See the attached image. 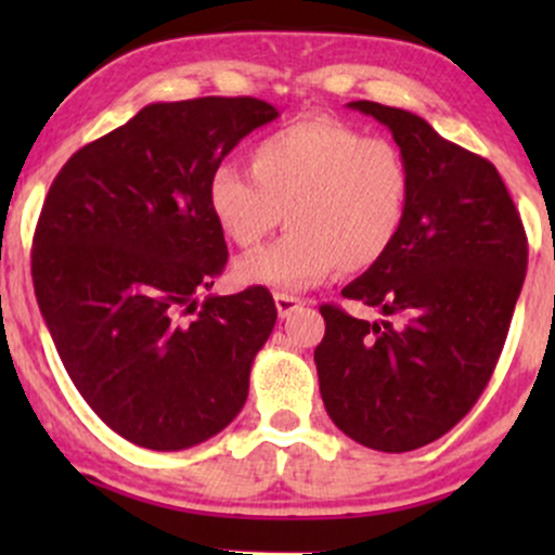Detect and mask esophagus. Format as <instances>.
Segmentation results:
<instances>
[{
	"instance_id": "obj_1",
	"label": "esophagus",
	"mask_w": 555,
	"mask_h": 555,
	"mask_svg": "<svg viewBox=\"0 0 555 555\" xmlns=\"http://www.w3.org/2000/svg\"><path fill=\"white\" fill-rule=\"evenodd\" d=\"M273 302H276V310L282 318H289L295 310L302 308V299L295 297V295H284V292H279V295H273Z\"/></svg>"
}]
</instances>
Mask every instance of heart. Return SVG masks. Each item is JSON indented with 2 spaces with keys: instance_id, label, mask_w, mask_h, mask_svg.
Masks as SVG:
<instances>
[{
  "instance_id": "1",
  "label": "heart",
  "mask_w": 555,
  "mask_h": 555,
  "mask_svg": "<svg viewBox=\"0 0 555 555\" xmlns=\"http://www.w3.org/2000/svg\"><path fill=\"white\" fill-rule=\"evenodd\" d=\"M253 175L219 164L208 211L234 245L256 247L289 219L292 232L242 258V284L308 289L336 271H367L399 240L412 175L397 145L331 117H302L260 138Z\"/></svg>"
}]
</instances>
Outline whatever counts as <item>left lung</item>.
<instances>
[{"label":"left lung","mask_w":555,"mask_h":555,"mask_svg":"<svg viewBox=\"0 0 555 555\" xmlns=\"http://www.w3.org/2000/svg\"><path fill=\"white\" fill-rule=\"evenodd\" d=\"M391 130L410 164V214L388 256L341 295L378 308L362 321L323 305L315 367L328 417L367 449L433 443L480 399L525 284L527 237L488 158L417 114L352 101Z\"/></svg>","instance_id":"obj_1"}]
</instances>
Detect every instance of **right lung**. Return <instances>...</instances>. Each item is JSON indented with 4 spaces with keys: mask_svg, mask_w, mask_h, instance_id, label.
<instances>
[{
    "mask_svg": "<svg viewBox=\"0 0 555 555\" xmlns=\"http://www.w3.org/2000/svg\"><path fill=\"white\" fill-rule=\"evenodd\" d=\"M276 117L250 95L149 104L49 188L30 260L38 308L80 397L130 443L190 449L245 404L276 305L266 286L197 302L227 266L206 188Z\"/></svg>",
    "mask_w": 555,
    "mask_h": 555,
    "instance_id": "add662e5",
    "label": "right lung"
}]
</instances>
